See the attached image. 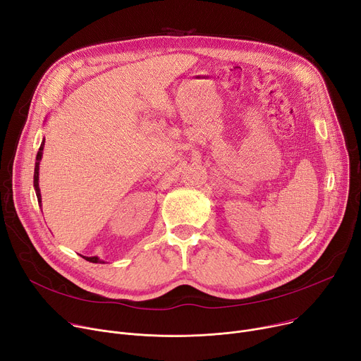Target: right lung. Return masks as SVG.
<instances>
[{
  "label": "right lung",
  "mask_w": 361,
  "mask_h": 361,
  "mask_svg": "<svg viewBox=\"0 0 361 361\" xmlns=\"http://www.w3.org/2000/svg\"><path fill=\"white\" fill-rule=\"evenodd\" d=\"M43 145H44V140L42 142V145H40V148H39V152H37V157H36V166H35V181H33V184H35V190H36V196H37V202L39 203H42V196H40V188H39V162H40V159H42V151H43ZM82 258H85L87 261H90V262H99V264H102V262H104V261H102V259H99L97 257H82Z\"/></svg>",
  "instance_id": "right-lung-1"
}]
</instances>
